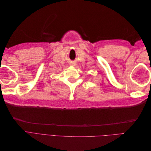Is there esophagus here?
Listing matches in <instances>:
<instances>
[{"label":"esophagus","mask_w":151,"mask_h":151,"mask_svg":"<svg viewBox=\"0 0 151 151\" xmlns=\"http://www.w3.org/2000/svg\"><path fill=\"white\" fill-rule=\"evenodd\" d=\"M70 65L73 66V67H74V66H76V63H71L70 64Z\"/></svg>","instance_id":"obj_1"}]
</instances>
